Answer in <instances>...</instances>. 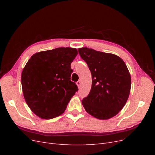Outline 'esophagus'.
Returning a JSON list of instances; mask_svg holds the SVG:
<instances>
[{"label":"esophagus","instance_id":"obj_1","mask_svg":"<svg viewBox=\"0 0 155 155\" xmlns=\"http://www.w3.org/2000/svg\"><path fill=\"white\" fill-rule=\"evenodd\" d=\"M76 84H77V85H78V87H80V85H81V82H80V81H78L76 83Z\"/></svg>","mask_w":155,"mask_h":155}]
</instances>
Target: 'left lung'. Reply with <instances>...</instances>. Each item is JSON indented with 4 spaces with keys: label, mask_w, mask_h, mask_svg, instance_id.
<instances>
[{
    "label": "left lung",
    "mask_w": 155,
    "mask_h": 155,
    "mask_svg": "<svg viewBox=\"0 0 155 155\" xmlns=\"http://www.w3.org/2000/svg\"><path fill=\"white\" fill-rule=\"evenodd\" d=\"M92 74V87L82 104L89 114L100 120L116 116L129 96L130 75L124 61L114 54L79 48Z\"/></svg>",
    "instance_id": "1"
}]
</instances>
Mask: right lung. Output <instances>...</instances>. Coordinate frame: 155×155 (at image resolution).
Here are the masks:
<instances>
[{"label":"right lung","instance_id":"obj_1","mask_svg":"<svg viewBox=\"0 0 155 155\" xmlns=\"http://www.w3.org/2000/svg\"><path fill=\"white\" fill-rule=\"evenodd\" d=\"M78 50L58 48L33 55L22 70L21 83L27 105L37 116L51 119L62 114L78 91L70 64Z\"/></svg>","mask_w":155,"mask_h":155}]
</instances>
